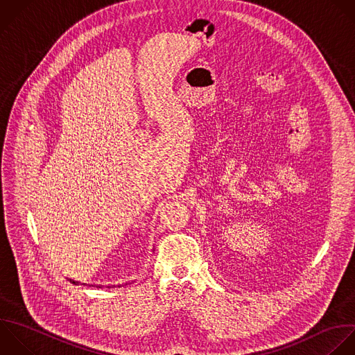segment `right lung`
<instances>
[{"instance_id": "add662e5", "label": "right lung", "mask_w": 355, "mask_h": 355, "mask_svg": "<svg viewBox=\"0 0 355 355\" xmlns=\"http://www.w3.org/2000/svg\"><path fill=\"white\" fill-rule=\"evenodd\" d=\"M73 284H79L80 282H76V280H72V279H69ZM82 284H86V283H82ZM126 284H130V282H126V283H123V284H118V287H122V286H126ZM107 287H111V286H107Z\"/></svg>"}]
</instances>
